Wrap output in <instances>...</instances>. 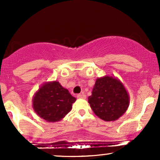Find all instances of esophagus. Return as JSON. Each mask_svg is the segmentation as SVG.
Instances as JSON below:
<instances>
[{
  "label": "esophagus",
  "instance_id": "esophagus-1",
  "mask_svg": "<svg viewBox=\"0 0 160 160\" xmlns=\"http://www.w3.org/2000/svg\"><path fill=\"white\" fill-rule=\"evenodd\" d=\"M77 97L78 98H86V96H85L84 93H80L77 96Z\"/></svg>",
  "mask_w": 160,
  "mask_h": 160
}]
</instances>
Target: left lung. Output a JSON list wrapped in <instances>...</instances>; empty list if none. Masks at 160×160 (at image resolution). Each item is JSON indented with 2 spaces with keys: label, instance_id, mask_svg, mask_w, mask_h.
Masks as SVG:
<instances>
[{
  "label": "left lung",
  "instance_id": "obj_1",
  "mask_svg": "<svg viewBox=\"0 0 160 160\" xmlns=\"http://www.w3.org/2000/svg\"><path fill=\"white\" fill-rule=\"evenodd\" d=\"M88 103L100 119L107 122L115 121L127 111L130 96L118 78L105 75L96 79Z\"/></svg>",
  "mask_w": 160,
  "mask_h": 160
}]
</instances>
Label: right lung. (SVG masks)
Returning a JSON list of instances; mask_svg holds the SVG:
<instances>
[{
	"label": "right lung",
	"instance_id": "1",
	"mask_svg": "<svg viewBox=\"0 0 160 160\" xmlns=\"http://www.w3.org/2000/svg\"><path fill=\"white\" fill-rule=\"evenodd\" d=\"M76 98L57 81L46 82L39 88L32 98L36 114L48 122L62 120L72 108Z\"/></svg>",
	"mask_w": 160,
	"mask_h": 160
}]
</instances>
